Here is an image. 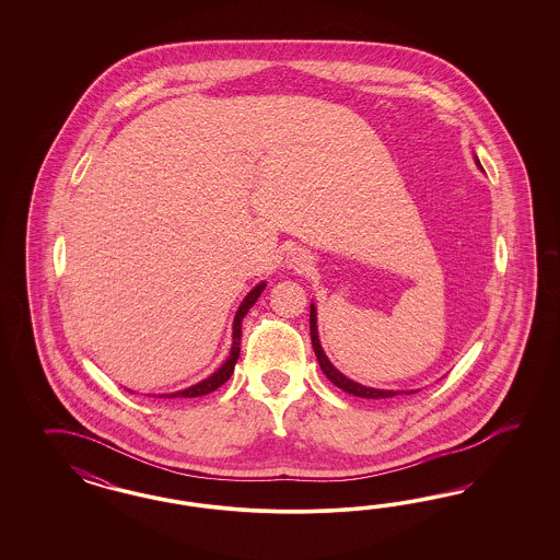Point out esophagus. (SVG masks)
Instances as JSON below:
<instances>
[{"mask_svg": "<svg viewBox=\"0 0 560 560\" xmlns=\"http://www.w3.org/2000/svg\"><path fill=\"white\" fill-rule=\"evenodd\" d=\"M291 265H293V269H305V267H310V258L302 255V253H298L291 258Z\"/></svg>", "mask_w": 560, "mask_h": 560, "instance_id": "34e87169", "label": "esophagus"}]
</instances>
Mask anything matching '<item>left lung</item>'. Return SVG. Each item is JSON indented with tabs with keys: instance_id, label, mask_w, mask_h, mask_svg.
Masks as SVG:
<instances>
[{
	"instance_id": "obj_1",
	"label": "left lung",
	"mask_w": 560,
	"mask_h": 560,
	"mask_svg": "<svg viewBox=\"0 0 560 560\" xmlns=\"http://www.w3.org/2000/svg\"><path fill=\"white\" fill-rule=\"evenodd\" d=\"M310 335H312V347H314V353L318 357V363L323 368L324 375L340 388V390L349 392L353 396L359 398H372V400H382V398H392L396 394H415V392H396V390H375V388H365L361 384H357L353 380L345 377L342 373L328 361V357L324 355L323 347H320V340H318V328H316V307L312 305L310 307Z\"/></svg>"
}]
</instances>
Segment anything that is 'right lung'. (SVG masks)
I'll use <instances>...</instances> for the list:
<instances>
[{
    "mask_svg": "<svg viewBox=\"0 0 560 560\" xmlns=\"http://www.w3.org/2000/svg\"><path fill=\"white\" fill-rule=\"evenodd\" d=\"M265 285H267V283H260V285H256V288L253 289L248 295H246V300L242 302V305H240L236 318H234V345H232V353H230L228 361L221 365L220 370L213 373L211 377L203 380V382H199V384L190 386V388H187V390L174 392V394H162L160 398H197V396H205V394H209V392L218 390L221 384H225V382L230 380V375L234 373V365H236L237 357H240L242 320H244V316L248 314V310L255 305V302L258 300V295L262 293Z\"/></svg>",
    "mask_w": 560,
    "mask_h": 560,
    "instance_id": "1",
    "label": "right lung"
}]
</instances>
